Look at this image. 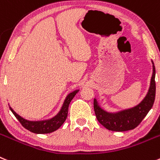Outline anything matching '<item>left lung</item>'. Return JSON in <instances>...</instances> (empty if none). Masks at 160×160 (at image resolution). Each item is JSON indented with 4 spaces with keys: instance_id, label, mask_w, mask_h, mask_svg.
<instances>
[{
    "instance_id": "left-lung-1",
    "label": "left lung",
    "mask_w": 160,
    "mask_h": 160,
    "mask_svg": "<svg viewBox=\"0 0 160 160\" xmlns=\"http://www.w3.org/2000/svg\"><path fill=\"white\" fill-rule=\"evenodd\" d=\"M152 63V76L151 78L150 87L147 95L138 105L111 113L107 112L98 105L96 98H94V110L98 122L107 129L117 132H123L133 129L142 122L149 110L152 109L156 97V68L153 62Z\"/></svg>"
}]
</instances>
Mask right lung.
Here are the masks:
<instances>
[{"instance_id": "obj_1", "label": "right lung", "mask_w": 160, "mask_h": 160, "mask_svg": "<svg viewBox=\"0 0 160 160\" xmlns=\"http://www.w3.org/2000/svg\"><path fill=\"white\" fill-rule=\"evenodd\" d=\"M79 90H75L74 92H71L68 94L65 98L64 103L62 105V108L58 112V114L55 115L54 117L52 118L48 119V120L44 121H28L22 118L21 116H19L17 114L14 110H12V107H9L10 110L12 112V114H14L15 117L18 119L20 124L23 125L25 129L31 131V132H34V133L38 134H43V133H50V132H54L57 129H59L62 125V124L65 122L66 120L67 115H68V106H69L70 102L72 101L74 96L77 95Z\"/></svg>"}]
</instances>
